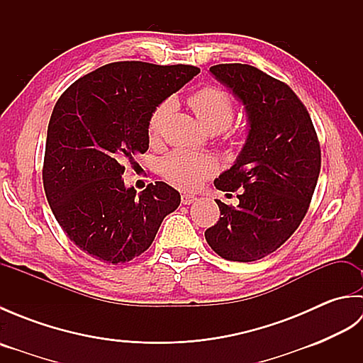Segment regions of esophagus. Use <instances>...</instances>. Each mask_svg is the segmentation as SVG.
Listing matches in <instances>:
<instances>
[{
    "instance_id": "obj_1",
    "label": "esophagus",
    "mask_w": 363,
    "mask_h": 363,
    "mask_svg": "<svg viewBox=\"0 0 363 363\" xmlns=\"http://www.w3.org/2000/svg\"><path fill=\"white\" fill-rule=\"evenodd\" d=\"M181 201H182V204H186V206H189V204H194V203L196 201V196H195V195H187V194H184V195L181 196Z\"/></svg>"
}]
</instances>
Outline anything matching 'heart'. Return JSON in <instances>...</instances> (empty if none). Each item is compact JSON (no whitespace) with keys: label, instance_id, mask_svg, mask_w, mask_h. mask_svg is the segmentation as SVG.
Segmentation results:
<instances>
[{"label":"heart","instance_id":"1","mask_svg":"<svg viewBox=\"0 0 363 363\" xmlns=\"http://www.w3.org/2000/svg\"><path fill=\"white\" fill-rule=\"evenodd\" d=\"M190 109L206 129H217L218 133L229 126L234 117V103L226 91L215 87H204L189 96ZM169 111V103L165 101L154 109L150 118V135L156 137L162 123ZM215 169V162L204 154L187 151H176L164 160L165 179L182 190L196 189Z\"/></svg>","mask_w":363,"mask_h":363}]
</instances>
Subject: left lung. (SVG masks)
<instances>
[{"label": "left lung", "mask_w": 363, "mask_h": 363, "mask_svg": "<svg viewBox=\"0 0 363 363\" xmlns=\"http://www.w3.org/2000/svg\"><path fill=\"white\" fill-rule=\"evenodd\" d=\"M209 72L243 106L248 133L233 167L213 181L223 191L242 189L238 204L217 199L221 217L204 235L223 259L259 260L295 233L309 209L320 145L309 112L287 84L243 64Z\"/></svg>", "instance_id": "obj_1"}]
</instances>
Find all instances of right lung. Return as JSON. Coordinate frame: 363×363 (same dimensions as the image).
I'll return each instance as SVG.
<instances>
[{
    "label": "right lung",
    "instance_id": "1",
    "mask_svg": "<svg viewBox=\"0 0 363 363\" xmlns=\"http://www.w3.org/2000/svg\"><path fill=\"white\" fill-rule=\"evenodd\" d=\"M191 65L113 62L73 82L54 106L43 187L64 233L107 264L150 248L179 191L157 181L140 194L123 181L125 162L150 148L154 109L194 79Z\"/></svg>",
    "mask_w": 363,
    "mask_h": 363
}]
</instances>
